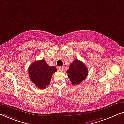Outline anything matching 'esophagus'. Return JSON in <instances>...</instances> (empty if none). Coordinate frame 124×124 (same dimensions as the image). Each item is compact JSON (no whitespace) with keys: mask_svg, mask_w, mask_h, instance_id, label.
<instances>
[{"mask_svg":"<svg viewBox=\"0 0 124 124\" xmlns=\"http://www.w3.org/2000/svg\"><path fill=\"white\" fill-rule=\"evenodd\" d=\"M58 69H59V70H60V71H63L64 67H63V66H61V67H58Z\"/></svg>","mask_w":124,"mask_h":124,"instance_id":"1","label":"esophagus"}]
</instances>
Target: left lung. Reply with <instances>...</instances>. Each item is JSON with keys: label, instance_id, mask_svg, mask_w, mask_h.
<instances>
[{"label": "left lung", "instance_id": "8db88e82", "mask_svg": "<svg viewBox=\"0 0 124 124\" xmlns=\"http://www.w3.org/2000/svg\"><path fill=\"white\" fill-rule=\"evenodd\" d=\"M67 73L72 84L77 85L86 79L88 75V69L82 61L76 59L70 64Z\"/></svg>", "mask_w": 124, "mask_h": 124}]
</instances>
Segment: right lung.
<instances>
[{"label":"right lung","mask_w":124,"mask_h":124,"mask_svg":"<svg viewBox=\"0 0 124 124\" xmlns=\"http://www.w3.org/2000/svg\"><path fill=\"white\" fill-rule=\"evenodd\" d=\"M56 71V67L48 65L44 59L34 62L28 68L31 81L40 89H44L48 86L52 75Z\"/></svg>","instance_id":"obj_1"}]
</instances>
